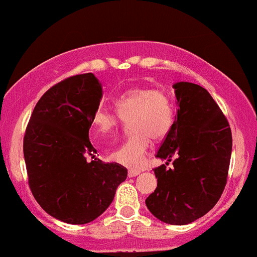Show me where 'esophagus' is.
<instances>
[{
  "mask_svg": "<svg viewBox=\"0 0 257 257\" xmlns=\"http://www.w3.org/2000/svg\"><path fill=\"white\" fill-rule=\"evenodd\" d=\"M140 173H141L140 170L131 169V170H129V172H128V176H129V178H134V176H138Z\"/></svg>",
  "mask_w": 257,
  "mask_h": 257,
  "instance_id": "1",
  "label": "esophagus"
}]
</instances>
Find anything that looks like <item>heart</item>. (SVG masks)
Returning a JSON list of instances; mask_svg holds the SVG:
<instances>
[{"label": "heart", "mask_w": 257, "mask_h": 257, "mask_svg": "<svg viewBox=\"0 0 257 257\" xmlns=\"http://www.w3.org/2000/svg\"><path fill=\"white\" fill-rule=\"evenodd\" d=\"M118 114L100 107L94 113L91 124L96 137L102 138L118 128L122 120L131 122L133 134L122 143L110 158L129 168L143 166L150 138H164L173 124V105L163 91L150 88H134L114 101Z\"/></svg>", "instance_id": "1"}]
</instances>
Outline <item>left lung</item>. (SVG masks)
I'll return each mask as SVG.
<instances>
[{
    "mask_svg": "<svg viewBox=\"0 0 257 257\" xmlns=\"http://www.w3.org/2000/svg\"><path fill=\"white\" fill-rule=\"evenodd\" d=\"M176 116L156 157L167 159L156 168L157 187L146 206L169 225H187L204 216L226 186L232 153V133L209 91L190 82L173 84ZM174 159L173 170L166 166Z\"/></svg>",
    "mask_w": 257,
    "mask_h": 257,
    "instance_id": "obj_1",
    "label": "left lung"
}]
</instances>
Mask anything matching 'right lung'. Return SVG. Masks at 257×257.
<instances>
[{
  "label": "right lung",
  "mask_w": 257,
  "mask_h": 257,
  "mask_svg": "<svg viewBox=\"0 0 257 257\" xmlns=\"http://www.w3.org/2000/svg\"><path fill=\"white\" fill-rule=\"evenodd\" d=\"M101 98L93 73L64 79L38 100L25 132L31 192L47 214L71 225L99 217L128 175L118 163L87 161L96 153L89 129Z\"/></svg>",
  "instance_id": "1"
}]
</instances>
